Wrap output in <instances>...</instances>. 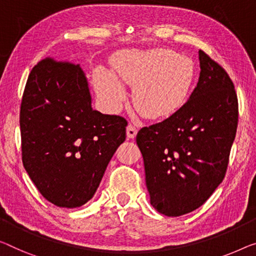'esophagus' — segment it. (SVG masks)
Returning <instances> with one entry per match:
<instances>
[{
	"label": "esophagus",
	"instance_id": "34e87169",
	"mask_svg": "<svg viewBox=\"0 0 256 256\" xmlns=\"http://www.w3.org/2000/svg\"><path fill=\"white\" fill-rule=\"evenodd\" d=\"M136 132H138V130H136V128L134 126V125H132V124H128V128H126V136H128V138L133 139L136 136Z\"/></svg>",
	"mask_w": 256,
	"mask_h": 256
}]
</instances>
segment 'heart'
<instances>
[{
    "instance_id": "obj_1",
    "label": "heart",
    "mask_w": 256,
    "mask_h": 256,
    "mask_svg": "<svg viewBox=\"0 0 256 256\" xmlns=\"http://www.w3.org/2000/svg\"><path fill=\"white\" fill-rule=\"evenodd\" d=\"M196 77L188 57L166 49H152L130 58L116 68V78L104 71L95 74L98 93L110 106L125 98L122 84L136 87L133 102L144 116L161 118L177 112L188 101Z\"/></svg>"
}]
</instances>
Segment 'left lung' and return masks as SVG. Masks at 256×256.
<instances>
[{"mask_svg": "<svg viewBox=\"0 0 256 256\" xmlns=\"http://www.w3.org/2000/svg\"><path fill=\"white\" fill-rule=\"evenodd\" d=\"M200 77L188 102L161 123L142 128L150 204L177 217L196 210L224 179L238 125V98L226 71L199 50Z\"/></svg>", "mask_w": 256, "mask_h": 256, "instance_id": "obj_1", "label": "left lung"}]
</instances>
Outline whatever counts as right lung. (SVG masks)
Here are the masks:
<instances>
[{"label": "right lung", "instance_id": "1", "mask_svg": "<svg viewBox=\"0 0 256 256\" xmlns=\"http://www.w3.org/2000/svg\"><path fill=\"white\" fill-rule=\"evenodd\" d=\"M78 64L46 57L32 68L20 104L22 160L44 199L62 208L90 200L126 138L125 118L92 109Z\"/></svg>", "mask_w": 256, "mask_h": 256}]
</instances>
